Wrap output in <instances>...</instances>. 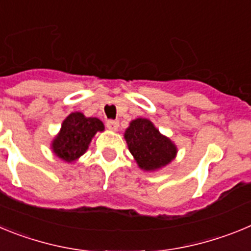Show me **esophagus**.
I'll list each match as a JSON object with an SVG mask.
<instances>
[{"label":"esophagus","mask_w":251,"mask_h":251,"mask_svg":"<svg viewBox=\"0 0 251 251\" xmlns=\"http://www.w3.org/2000/svg\"><path fill=\"white\" fill-rule=\"evenodd\" d=\"M106 127H108V129L115 132V130L118 129V127H119V122L118 121H112V119H110V121L106 122Z\"/></svg>","instance_id":"obj_1"}]
</instances>
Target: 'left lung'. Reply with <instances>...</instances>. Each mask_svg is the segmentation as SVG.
I'll use <instances>...</instances> for the list:
<instances>
[{
    "instance_id": "obj_1",
    "label": "left lung",
    "mask_w": 251,
    "mask_h": 251,
    "mask_svg": "<svg viewBox=\"0 0 251 251\" xmlns=\"http://www.w3.org/2000/svg\"><path fill=\"white\" fill-rule=\"evenodd\" d=\"M124 138L137 165L145 171L165 167L177 154L174 142L161 134L150 119L137 118L130 122Z\"/></svg>"
}]
</instances>
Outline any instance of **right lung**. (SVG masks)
I'll return each mask as SVG.
<instances>
[{
	"label": "right lung",
	"instance_id": "add662e5",
	"mask_svg": "<svg viewBox=\"0 0 251 251\" xmlns=\"http://www.w3.org/2000/svg\"><path fill=\"white\" fill-rule=\"evenodd\" d=\"M103 130L100 119L86 118L80 112L72 113L63 122L59 134L51 143L52 152L63 161L75 162L89 148L93 137Z\"/></svg>",
	"mask_w": 251,
	"mask_h": 251
}]
</instances>
